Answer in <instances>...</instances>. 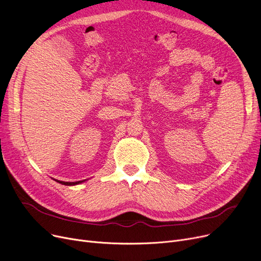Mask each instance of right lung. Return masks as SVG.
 Listing matches in <instances>:
<instances>
[{
	"instance_id": "1",
	"label": "right lung",
	"mask_w": 261,
	"mask_h": 261,
	"mask_svg": "<svg viewBox=\"0 0 261 261\" xmlns=\"http://www.w3.org/2000/svg\"><path fill=\"white\" fill-rule=\"evenodd\" d=\"M55 180H57L58 183H60L62 185H66V186H74V185H78V184L83 183V181H85V179L84 180H78V181H63V180H58V179H55Z\"/></svg>"
}]
</instances>
